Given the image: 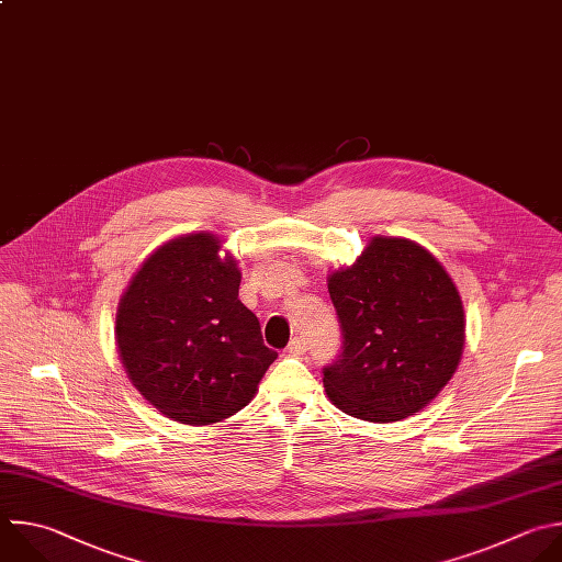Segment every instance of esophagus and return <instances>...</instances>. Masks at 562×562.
<instances>
[{"instance_id":"1","label":"esophagus","mask_w":562,"mask_h":562,"mask_svg":"<svg viewBox=\"0 0 562 562\" xmlns=\"http://www.w3.org/2000/svg\"><path fill=\"white\" fill-rule=\"evenodd\" d=\"M286 352H289V355H295V357L304 355V352H306V339H304V337H293V339L289 341V346H286Z\"/></svg>"}]
</instances>
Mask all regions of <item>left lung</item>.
Returning <instances> with one entry per match:
<instances>
[{
    "label": "left lung",
    "instance_id": "8db88e82",
    "mask_svg": "<svg viewBox=\"0 0 562 562\" xmlns=\"http://www.w3.org/2000/svg\"><path fill=\"white\" fill-rule=\"evenodd\" d=\"M341 352L324 366L328 400L346 415L391 424L419 413L459 366L461 295L441 262L406 238L375 236L328 278Z\"/></svg>",
    "mask_w": 562,
    "mask_h": 562
}]
</instances>
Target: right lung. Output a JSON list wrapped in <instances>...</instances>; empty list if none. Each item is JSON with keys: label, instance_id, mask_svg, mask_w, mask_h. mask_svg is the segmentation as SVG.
I'll use <instances>...</instances> for the list:
<instances>
[{"label": "right lung", "instance_id": "right-lung-1", "mask_svg": "<svg viewBox=\"0 0 562 562\" xmlns=\"http://www.w3.org/2000/svg\"><path fill=\"white\" fill-rule=\"evenodd\" d=\"M214 234L180 236L134 273L116 311V346L130 382L165 417L218 424L256 395L278 352L238 300L236 258Z\"/></svg>", "mask_w": 562, "mask_h": 562}]
</instances>
